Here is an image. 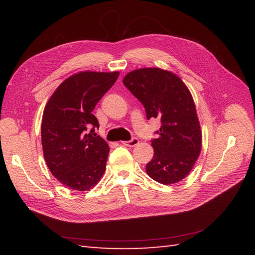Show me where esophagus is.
<instances>
[{
    "label": "esophagus",
    "mask_w": 255,
    "mask_h": 255,
    "mask_svg": "<svg viewBox=\"0 0 255 255\" xmlns=\"http://www.w3.org/2000/svg\"><path fill=\"white\" fill-rule=\"evenodd\" d=\"M138 143H139L138 138H132L131 140H129V141H123V144L127 145V147H134V145H137Z\"/></svg>",
    "instance_id": "obj_1"
}]
</instances>
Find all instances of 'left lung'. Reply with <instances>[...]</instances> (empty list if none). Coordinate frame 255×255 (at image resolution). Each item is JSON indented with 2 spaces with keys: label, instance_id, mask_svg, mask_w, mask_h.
Returning <instances> with one entry per match:
<instances>
[{
  "label": "left lung",
  "instance_id": "obj_1",
  "mask_svg": "<svg viewBox=\"0 0 255 255\" xmlns=\"http://www.w3.org/2000/svg\"><path fill=\"white\" fill-rule=\"evenodd\" d=\"M124 85L144 106L147 118H159L158 138L152 139L153 158L148 175L164 185L186 177L202 149V131L191 92L173 72L143 68L129 72Z\"/></svg>",
  "mask_w": 255,
  "mask_h": 255
}]
</instances>
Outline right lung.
Returning a JSON list of instances; mask_svg holds the SVG:
<instances>
[{
	"mask_svg": "<svg viewBox=\"0 0 255 255\" xmlns=\"http://www.w3.org/2000/svg\"><path fill=\"white\" fill-rule=\"evenodd\" d=\"M119 72L82 71L66 79L46 104L41 143L46 163L57 180L75 191L95 186L106 169L110 147L94 133L92 114Z\"/></svg>",
	"mask_w": 255,
	"mask_h": 255,
	"instance_id": "right-lung-1",
	"label": "right lung"
}]
</instances>
